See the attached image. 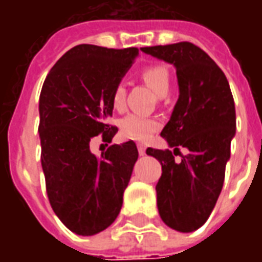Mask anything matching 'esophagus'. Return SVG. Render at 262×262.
Here are the masks:
<instances>
[{"mask_svg":"<svg viewBox=\"0 0 262 262\" xmlns=\"http://www.w3.org/2000/svg\"><path fill=\"white\" fill-rule=\"evenodd\" d=\"M137 150H139V154H140V156H144V154H146V146L142 144V143L137 144Z\"/></svg>","mask_w":262,"mask_h":262,"instance_id":"obj_1","label":"esophagus"}]
</instances>
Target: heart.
<instances>
[{
    "label": "heart",
    "instance_id": "obj_1",
    "mask_svg": "<svg viewBox=\"0 0 262 262\" xmlns=\"http://www.w3.org/2000/svg\"><path fill=\"white\" fill-rule=\"evenodd\" d=\"M143 81L159 95H164L170 86V71L160 63L144 66L140 71ZM111 102L116 111H123L126 106V90L123 84H116L111 94ZM161 127V122L157 118L129 114L120 120V133L126 139L146 142Z\"/></svg>",
    "mask_w": 262,
    "mask_h": 262
}]
</instances>
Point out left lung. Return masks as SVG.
Segmentation results:
<instances>
[{
	"mask_svg": "<svg viewBox=\"0 0 262 262\" xmlns=\"http://www.w3.org/2000/svg\"><path fill=\"white\" fill-rule=\"evenodd\" d=\"M176 66L180 97L161 136L170 147L190 153L177 162L171 150L148 147L159 160L161 177L156 185L159 213L174 230L199 229L212 213L225 182L226 163L236 133V109L225 73L202 49L180 42L142 48Z\"/></svg>",
	"mask_w": 262,
	"mask_h": 262,
	"instance_id": "left-lung-1",
	"label": "left lung"
}]
</instances>
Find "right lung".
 I'll list each match as a JSON object with an SVG mask.
<instances>
[{
    "label": "right lung",
    "instance_id": "right-lung-1",
    "mask_svg": "<svg viewBox=\"0 0 262 262\" xmlns=\"http://www.w3.org/2000/svg\"><path fill=\"white\" fill-rule=\"evenodd\" d=\"M137 53V48L78 45L60 57L43 82L39 136L46 192L57 217L80 236L114 223L139 157L133 140L112 144L101 156L90 150L98 135L111 143L118 132L108 123L111 94Z\"/></svg>",
    "mask_w": 262,
    "mask_h": 262
}]
</instances>
